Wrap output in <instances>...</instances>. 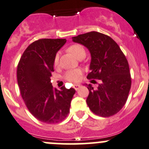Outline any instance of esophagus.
Listing matches in <instances>:
<instances>
[{
    "instance_id": "obj_1",
    "label": "esophagus",
    "mask_w": 149,
    "mask_h": 149,
    "mask_svg": "<svg viewBox=\"0 0 149 149\" xmlns=\"http://www.w3.org/2000/svg\"><path fill=\"white\" fill-rule=\"evenodd\" d=\"M80 85L79 84H74L73 85V88H74L75 89H76V90H78V89H79V88H80Z\"/></svg>"
}]
</instances>
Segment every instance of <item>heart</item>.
Listing matches in <instances>:
<instances>
[{
  "instance_id": "obj_1",
  "label": "heart",
  "mask_w": 149,
  "mask_h": 149,
  "mask_svg": "<svg viewBox=\"0 0 149 149\" xmlns=\"http://www.w3.org/2000/svg\"><path fill=\"white\" fill-rule=\"evenodd\" d=\"M68 51L71 53L78 60H81L86 56V50L84 47L81 44H73L68 48ZM59 61V54H57L54 58V65H57ZM81 70L79 69L68 70L65 74V78L66 80L70 82H77L80 80Z\"/></svg>"
}]
</instances>
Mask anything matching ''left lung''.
I'll list each match as a JSON object with an SVG mask.
<instances>
[{
    "mask_svg": "<svg viewBox=\"0 0 149 149\" xmlns=\"http://www.w3.org/2000/svg\"><path fill=\"white\" fill-rule=\"evenodd\" d=\"M91 54L88 79H98L97 89L87 85L86 103L95 114L109 117L117 113L126 103L131 88L129 64L120 47L111 37L92 31L73 37ZM94 81V80H93Z\"/></svg>",
    "mask_w": 149,
    "mask_h": 149,
    "instance_id": "8db88e82",
    "label": "left lung"
}]
</instances>
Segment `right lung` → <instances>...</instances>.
Returning a JSON list of instances; mask_svg holds the SVG:
<instances>
[{"label":"right lung","instance_id":"add662e5","mask_svg":"<svg viewBox=\"0 0 149 149\" xmlns=\"http://www.w3.org/2000/svg\"><path fill=\"white\" fill-rule=\"evenodd\" d=\"M66 39L43 38L27 47L17 65V82L22 97L35 118L47 124L64 120L70 112L73 88H53L54 58Z\"/></svg>","mask_w":149,"mask_h":149}]
</instances>
